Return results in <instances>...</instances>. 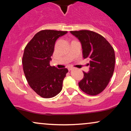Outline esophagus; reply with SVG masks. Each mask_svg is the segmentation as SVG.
Here are the masks:
<instances>
[{
	"label": "esophagus",
	"instance_id": "1",
	"mask_svg": "<svg viewBox=\"0 0 131 131\" xmlns=\"http://www.w3.org/2000/svg\"><path fill=\"white\" fill-rule=\"evenodd\" d=\"M72 69H73V68L71 67H68V70H69V71H70V70H71Z\"/></svg>",
	"mask_w": 131,
	"mask_h": 131
}]
</instances>
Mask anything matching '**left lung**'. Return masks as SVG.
Masks as SVG:
<instances>
[{"label":"left lung","mask_w":131,"mask_h":131,"mask_svg":"<svg viewBox=\"0 0 131 131\" xmlns=\"http://www.w3.org/2000/svg\"><path fill=\"white\" fill-rule=\"evenodd\" d=\"M82 45L83 57L89 60L90 71H83L84 77L79 83L85 93L95 96L106 88L115 69L114 49L100 34L89 30L70 31Z\"/></svg>","instance_id":"8db88e82"}]
</instances>
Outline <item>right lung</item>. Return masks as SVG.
<instances>
[{
  "label": "right lung",
  "instance_id": "1",
  "mask_svg": "<svg viewBox=\"0 0 131 131\" xmlns=\"http://www.w3.org/2000/svg\"><path fill=\"white\" fill-rule=\"evenodd\" d=\"M67 31L45 29L38 32L27 43L22 57L26 79L36 93L43 98H51L61 92L67 69L51 66L55 42Z\"/></svg>",
  "mask_w": 131,
  "mask_h": 131
}]
</instances>
